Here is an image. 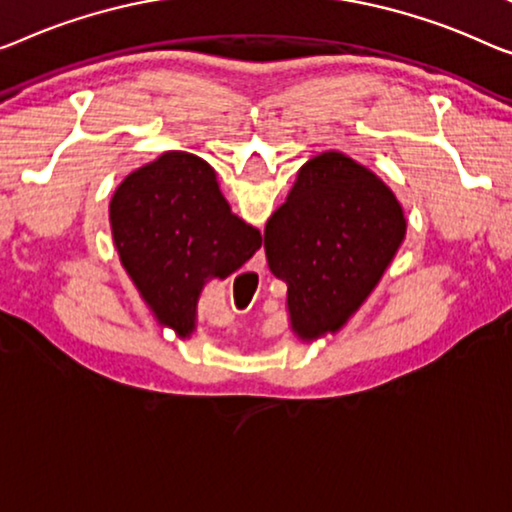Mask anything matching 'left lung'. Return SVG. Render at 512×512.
Here are the masks:
<instances>
[{
    "instance_id": "1",
    "label": "left lung",
    "mask_w": 512,
    "mask_h": 512,
    "mask_svg": "<svg viewBox=\"0 0 512 512\" xmlns=\"http://www.w3.org/2000/svg\"><path fill=\"white\" fill-rule=\"evenodd\" d=\"M391 188L352 158L326 151L301 167L264 230L269 269L287 282L292 329L335 331L375 289L404 239Z\"/></svg>"
}]
</instances>
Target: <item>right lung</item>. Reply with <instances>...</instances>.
<instances>
[{
	"label": "right lung",
	"instance_id": "right-lung-1",
	"mask_svg": "<svg viewBox=\"0 0 512 512\" xmlns=\"http://www.w3.org/2000/svg\"><path fill=\"white\" fill-rule=\"evenodd\" d=\"M110 220L128 276L181 338L195 329L204 282L227 278L262 246L255 227L230 213L211 167L183 151L128 174Z\"/></svg>",
	"mask_w": 512,
	"mask_h": 512
}]
</instances>
